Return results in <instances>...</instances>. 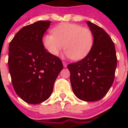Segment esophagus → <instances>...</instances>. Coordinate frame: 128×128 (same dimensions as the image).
I'll use <instances>...</instances> for the list:
<instances>
[{
  "mask_svg": "<svg viewBox=\"0 0 128 128\" xmlns=\"http://www.w3.org/2000/svg\"><path fill=\"white\" fill-rule=\"evenodd\" d=\"M62 63H63V66H64V67H66L67 66V64H67L66 62H63Z\"/></svg>",
  "mask_w": 128,
  "mask_h": 128,
  "instance_id": "esophagus-1",
  "label": "esophagus"
}]
</instances>
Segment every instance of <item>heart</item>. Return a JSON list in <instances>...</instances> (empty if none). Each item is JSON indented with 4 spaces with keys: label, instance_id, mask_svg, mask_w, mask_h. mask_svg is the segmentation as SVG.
<instances>
[{
    "label": "heart",
    "instance_id": "b5f03b06",
    "mask_svg": "<svg viewBox=\"0 0 128 128\" xmlns=\"http://www.w3.org/2000/svg\"><path fill=\"white\" fill-rule=\"evenodd\" d=\"M52 33L44 36L42 42L45 48L53 56H58L64 46L67 57L80 60L88 54L93 45L91 31L77 24H60L52 29Z\"/></svg>",
    "mask_w": 128,
    "mask_h": 128
}]
</instances>
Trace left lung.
<instances>
[{
    "instance_id": "1",
    "label": "left lung",
    "mask_w": 128,
    "mask_h": 128,
    "mask_svg": "<svg viewBox=\"0 0 128 128\" xmlns=\"http://www.w3.org/2000/svg\"><path fill=\"white\" fill-rule=\"evenodd\" d=\"M94 42L90 51L80 61L68 65L73 92L78 99L96 102L106 94L114 80L117 58L114 44L100 26L86 22Z\"/></svg>"
}]
</instances>
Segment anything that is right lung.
<instances>
[{
  "mask_svg": "<svg viewBox=\"0 0 128 128\" xmlns=\"http://www.w3.org/2000/svg\"><path fill=\"white\" fill-rule=\"evenodd\" d=\"M50 24L41 20L24 26L9 46L8 66L13 87L21 99L31 104L48 99L63 68L61 60L43 45L42 38Z\"/></svg>",
  "mask_w": 128,
  "mask_h": 128,
  "instance_id": "add662e5",
  "label": "right lung"
}]
</instances>
